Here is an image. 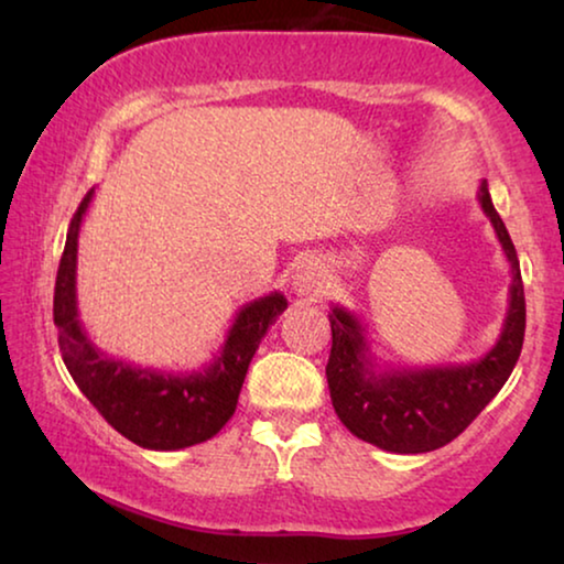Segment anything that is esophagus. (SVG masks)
I'll use <instances>...</instances> for the list:
<instances>
[{"label": "esophagus", "mask_w": 564, "mask_h": 564, "mask_svg": "<svg viewBox=\"0 0 564 564\" xmlns=\"http://www.w3.org/2000/svg\"><path fill=\"white\" fill-rule=\"evenodd\" d=\"M328 288V267L326 261L315 253H303L297 259L295 272H292V290L297 292L300 297H321Z\"/></svg>", "instance_id": "1"}]
</instances>
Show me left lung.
Masks as SVG:
<instances>
[{"label": "left lung", "mask_w": 564, "mask_h": 564, "mask_svg": "<svg viewBox=\"0 0 564 564\" xmlns=\"http://www.w3.org/2000/svg\"><path fill=\"white\" fill-rule=\"evenodd\" d=\"M503 253L511 264L508 313L496 346L467 365L392 369L369 349L365 326L351 311L334 305L330 357L326 365L330 403L346 429L361 442L395 454H423L457 438L498 395L521 357L527 300L513 241L492 207L488 182L477 189Z\"/></svg>", "instance_id": "obj_1"}]
</instances>
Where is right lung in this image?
<instances>
[{
    "instance_id": "add662e5",
    "label": "right lung",
    "mask_w": 564,
    "mask_h": 564,
    "mask_svg": "<svg viewBox=\"0 0 564 564\" xmlns=\"http://www.w3.org/2000/svg\"><path fill=\"white\" fill-rule=\"evenodd\" d=\"M91 197L95 189L87 192L68 226L53 295V323L68 375L105 421L143 449L174 452L203 444L236 413L238 392L253 354L269 326L284 313L288 297L282 292H269L246 303L236 313L215 359L192 372H161L110 357L91 344L76 307V251Z\"/></svg>"
}]
</instances>
